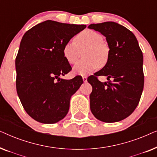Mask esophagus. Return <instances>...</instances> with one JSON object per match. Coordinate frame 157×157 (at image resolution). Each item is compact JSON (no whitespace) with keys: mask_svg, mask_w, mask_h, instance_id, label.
<instances>
[{"mask_svg":"<svg viewBox=\"0 0 157 157\" xmlns=\"http://www.w3.org/2000/svg\"><path fill=\"white\" fill-rule=\"evenodd\" d=\"M82 78H83V82H86V81H87V77H86V76H83L82 77Z\"/></svg>","mask_w":157,"mask_h":157,"instance_id":"1","label":"esophagus"}]
</instances>
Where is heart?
I'll list each match as a JSON object with an SVG mask.
<instances>
[{"instance_id": "heart-1", "label": "heart", "mask_w": 157, "mask_h": 157, "mask_svg": "<svg viewBox=\"0 0 157 157\" xmlns=\"http://www.w3.org/2000/svg\"><path fill=\"white\" fill-rule=\"evenodd\" d=\"M74 42H67L63 46V54L70 64L76 63L83 53L81 60L74 68L76 74L86 75L106 64L109 57V48L104 44V37L99 33L87 29L75 36Z\"/></svg>"}]
</instances>
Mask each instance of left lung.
Returning <instances> with one entry per match:
<instances>
[{
	"mask_svg": "<svg viewBox=\"0 0 157 157\" xmlns=\"http://www.w3.org/2000/svg\"><path fill=\"white\" fill-rule=\"evenodd\" d=\"M88 28L103 34L109 47L106 65L87 78L93 89L90 94V109L101 121H121L134 112L142 94V51L134 33L123 25L104 22L91 24ZM100 75L107 76L108 81L101 82L98 79Z\"/></svg>",
	"mask_w": 157,
	"mask_h": 157,
	"instance_id": "8db88e82",
	"label": "left lung"
}]
</instances>
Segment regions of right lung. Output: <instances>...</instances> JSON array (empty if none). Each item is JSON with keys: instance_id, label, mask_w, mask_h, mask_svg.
Listing matches in <instances>:
<instances>
[{"instance_id": "1", "label": "right lung", "mask_w": 157, "mask_h": 157, "mask_svg": "<svg viewBox=\"0 0 157 157\" xmlns=\"http://www.w3.org/2000/svg\"><path fill=\"white\" fill-rule=\"evenodd\" d=\"M86 27L48 20L23 35L16 58V90L23 109L36 121L54 124L68 112L71 96L83 79L59 77L71 70L63 48Z\"/></svg>"}]
</instances>
